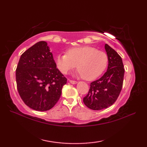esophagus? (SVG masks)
Listing matches in <instances>:
<instances>
[{
    "mask_svg": "<svg viewBox=\"0 0 147 147\" xmlns=\"http://www.w3.org/2000/svg\"><path fill=\"white\" fill-rule=\"evenodd\" d=\"M69 82H70L71 84H73V85H75V84L78 83V82H76V81H73V80H69Z\"/></svg>",
    "mask_w": 147,
    "mask_h": 147,
    "instance_id": "34e87169",
    "label": "esophagus"
}]
</instances>
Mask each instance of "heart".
Wrapping results in <instances>:
<instances>
[{"instance_id":"b5f03b06","label":"heart","mask_w":147,"mask_h":147,"mask_svg":"<svg viewBox=\"0 0 147 147\" xmlns=\"http://www.w3.org/2000/svg\"><path fill=\"white\" fill-rule=\"evenodd\" d=\"M55 63L61 73H67L76 68L80 75L86 80L97 78L104 73L108 64L106 53L90 46L69 49L67 54H59L55 57Z\"/></svg>"}]
</instances>
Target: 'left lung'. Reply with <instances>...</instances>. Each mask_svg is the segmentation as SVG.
<instances>
[{
    "instance_id": "left-lung-1",
    "label": "left lung",
    "mask_w": 147,
    "mask_h": 147,
    "mask_svg": "<svg viewBox=\"0 0 147 147\" xmlns=\"http://www.w3.org/2000/svg\"><path fill=\"white\" fill-rule=\"evenodd\" d=\"M105 49L108 56L107 70L100 78L91 83L88 95L83 98L86 107L94 111L113 104L123 87L124 69L122 59L107 43Z\"/></svg>"
}]
</instances>
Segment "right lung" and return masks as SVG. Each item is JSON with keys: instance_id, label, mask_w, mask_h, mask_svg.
I'll return each mask as SVG.
<instances>
[{"instance_id": "add662e5", "label": "right lung", "mask_w": 147, "mask_h": 147, "mask_svg": "<svg viewBox=\"0 0 147 147\" xmlns=\"http://www.w3.org/2000/svg\"><path fill=\"white\" fill-rule=\"evenodd\" d=\"M21 99L33 110H50L60 98L67 79L57 68L47 43L41 41L21 55L16 71Z\"/></svg>"}]
</instances>
